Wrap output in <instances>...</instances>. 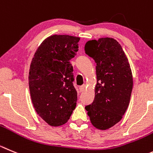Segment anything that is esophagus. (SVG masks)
<instances>
[{
  "label": "esophagus",
  "instance_id": "1",
  "mask_svg": "<svg viewBox=\"0 0 153 153\" xmlns=\"http://www.w3.org/2000/svg\"><path fill=\"white\" fill-rule=\"evenodd\" d=\"M85 88H86V85H81V86H80V88H79L80 92H83V91L85 90Z\"/></svg>",
  "mask_w": 153,
  "mask_h": 153
}]
</instances>
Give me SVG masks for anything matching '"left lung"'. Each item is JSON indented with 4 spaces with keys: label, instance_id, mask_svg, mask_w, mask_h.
I'll use <instances>...</instances> for the list:
<instances>
[{
    "label": "left lung",
    "instance_id": "obj_1",
    "mask_svg": "<svg viewBox=\"0 0 153 153\" xmlns=\"http://www.w3.org/2000/svg\"><path fill=\"white\" fill-rule=\"evenodd\" d=\"M85 53L97 63L94 102L85 106L93 125L106 130L119 122L126 112L133 89L128 59L119 43L112 38L91 40Z\"/></svg>",
    "mask_w": 153,
    "mask_h": 153
}]
</instances>
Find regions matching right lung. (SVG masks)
I'll list each match as a JSON object with an SVG mask.
<instances>
[{
    "instance_id": "add662e5",
    "label": "right lung",
    "mask_w": 153,
    "mask_h": 153,
    "mask_svg": "<svg viewBox=\"0 0 153 153\" xmlns=\"http://www.w3.org/2000/svg\"><path fill=\"white\" fill-rule=\"evenodd\" d=\"M80 38L54 35L41 44L30 65L28 85L34 108L51 126L68 122L76 106L73 67Z\"/></svg>"
}]
</instances>
